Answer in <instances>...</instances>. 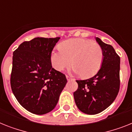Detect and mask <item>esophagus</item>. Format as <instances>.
I'll list each match as a JSON object with an SVG mask.
<instances>
[{
  "instance_id": "34e87169",
  "label": "esophagus",
  "mask_w": 132,
  "mask_h": 132,
  "mask_svg": "<svg viewBox=\"0 0 132 132\" xmlns=\"http://www.w3.org/2000/svg\"><path fill=\"white\" fill-rule=\"evenodd\" d=\"M66 78H67V80H70V79H72V78H70V76H68V75H66Z\"/></svg>"
}]
</instances>
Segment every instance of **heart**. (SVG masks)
Here are the masks:
<instances>
[{
  "mask_svg": "<svg viewBox=\"0 0 132 132\" xmlns=\"http://www.w3.org/2000/svg\"><path fill=\"white\" fill-rule=\"evenodd\" d=\"M60 48L51 54V63L56 70L61 71L72 64L75 72L85 78L97 74L101 67L103 51L93 41L70 39L62 42Z\"/></svg>",
  "mask_w": 132,
  "mask_h": 132,
  "instance_id": "heart-1",
  "label": "heart"
}]
</instances>
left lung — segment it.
I'll list each match as a JSON object with an SVG mask.
<instances>
[{
  "instance_id": "8db88e82",
  "label": "left lung",
  "mask_w": 132,
  "mask_h": 132,
  "mask_svg": "<svg viewBox=\"0 0 132 132\" xmlns=\"http://www.w3.org/2000/svg\"><path fill=\"white\" fill-rule=\"evenodd\" d=\"M103 51V61L98 72L90 78L76 80L78 89L74 93L76 106L88 115L99 113L111 105L119 93L120 57L111 45L96 37Z\"/></svg>"
}]
</instances>
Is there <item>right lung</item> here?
Listing matches in <instances>:
<instances>
[{
  "instance_id": "1",
  "label": "right lung",
  "mask_w": 132,
  "mask_h": 132,
  "mask_svg": "<svg viewBox=\"0 0 132 132\" xmlns=\"http://www.w3.org/2000/svg\"><path fill=\"white\" fill-rule=\"evenodd\" d=\"M60 37H35L13 52L12 91L20 105L37 115L50 112L67 82L66 76L52 68L51 54Z\"/></svg>"
}]
</instances>
